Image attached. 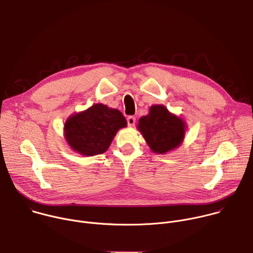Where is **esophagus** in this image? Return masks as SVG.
Segmentation results:
<instances>
[{
    "mask_svg": "<svg viewBox=\"0 0 253 253\" xmlns=\"http://www.w3.org/2000/svg\"><path fill=\"white\" fill-rule=\"evenodd\" d=\"M135 122H136V118L134 116H128L127 117V124H128V126H134Z\"/></svg>",
    "mask_w": 253,
    "mask_h": 253,
    "instance_id": "obj_1",
    "label": "esophagus"
}]
</instances>
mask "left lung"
Wrapping results in <instances>:
<instances>
[{
	"instance_id": "obj_1",
	"label": "left lung",
	"mask_w": 253,
	"mask_h": 253,
	"mask_svg": "<svg viewBox=\"0 0 253 253\" xmlns=\"http://www.w3.org/2000/svg\"><path fill=\"white\" fill-rule=\"evenodd\" d=\"M138 129L147 141L151 150L163 154L181 144L184 133V122L170 114L162 105L150 108L149 115L139 120Z\"/></svg>"
}]
</instances>
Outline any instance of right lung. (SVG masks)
Listing matches in <instances>:
<instances>
[{
    "instance_id": "add662e5",
    "label": "right lung",
    "mask_w": 253,
    "mask_h": 253,
    "mask_svg": "<svg viewBox=\"0 0 253 253\" xmlns=\"http://www.w3.org/2000/svg\"><path fill=\"white\" fill-rule=\"evenodd\" d=\"M123 114L103 104H95L88 110L71 116L65 123V136L69 145L84 156L104 153L120 128L126 127Z\"/></svg>"
}]
</instances>
